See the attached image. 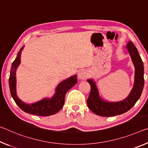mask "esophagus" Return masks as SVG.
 <instances>
[{"label": "esophagus", "instance_id": "obj_1", "mask_svg": "<svg viewBox=\"0 0 148 148\" xmlns=\"http://www.w3.org/2000/svg\"><path fill=\"white\" fill-rule=\"evenodd\" d=\"M87 76H88V74L86 71L85 70H82L81 71H79V72L77 74V77L79 79H86L87 78Z\"/></svg>", "mask_w": 148, "mask_h": 148}]
</instances>
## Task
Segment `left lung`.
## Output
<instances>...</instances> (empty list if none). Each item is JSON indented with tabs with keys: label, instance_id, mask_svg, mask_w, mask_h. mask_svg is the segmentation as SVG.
Segmentation results:
<instances>
[{
	"label": "left lung",
	"instance_id": "8db88e82",
	"mask_svg": "<svg viewBox=\"0 0 148 148\" xmlns=\"http://www.w3.org/2000/svg\"><path fill=\"white\" fill-rule=\"evenodd\" d=\"M125 47L128 51L134 66V85L126 98L117 102L105 101L100 96L95 80L92 78L87 79V82L91 86V91L87 100V104L89 109L98 116L112 117L125 113L134 106L142 92L144 85L143 62L138 49L131 41H129Z\"/></svg>",
	"mask_w": 148,
	"mask_h": 148
}]
</instances>
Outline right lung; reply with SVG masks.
Listing matches in <instances>:
<instances>
[{
    "label": "right lung",
    "instance_id": "obj_1",
    "mask_svg": "<svg viewBox=\"0 0 148 148\" xmlns=\"http://www.w3.org/2000/svg\"><path fill=\"white\" fill-rule=\"evenodd\" d=\"M23 48L24 46L19 49L16 59L12 64L9 77V87L12 98L17 106L26 113L40 116H49L57 113L64 104L66 92L77 84L76 74L60 82L56 87L54 95L51 98L47 97L34 103L27 104L17 97L16 91V71L21 63V55Z\"/></svg>",
    "mask_w": 148,
    "mask_h": 148
}]
</instances>
